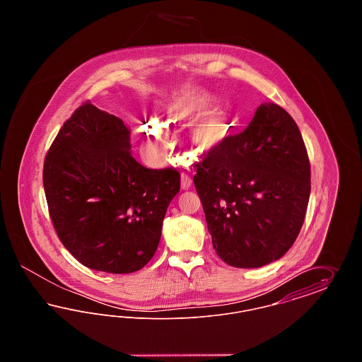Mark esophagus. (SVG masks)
I'll list each match as a JSON object with an SVG mask.
<instances>
[{"instance_id": "1", "label": "esophagus", "mask_w": 362, "mask_h": 362, "mask_svg": "<svg viewBox=\"0 0 362 362\" xmlns=\"http://www.w3.org/2000/svg\"><path fill=\"white\" fill-rule=\"evenodd\" d=\"M191 183H192V180H191L189 175H186V173L180 175V187H182V189H189L191 187Z\"/></svg>"}]
</instances>
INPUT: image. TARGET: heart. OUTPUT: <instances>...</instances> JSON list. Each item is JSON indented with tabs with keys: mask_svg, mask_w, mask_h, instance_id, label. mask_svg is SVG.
Wrapping results in <instances>:
<instances>
[{
	"mask_svg": "<svg viewBox=\"0 0 362 362\" xmlns=\"http://www.w3.org/2000/svg\"><path fill=\"white\" fill-rule=\"evenodd\" d=\"M213 98L207 92H192L173 104L168 122L175 124L192 123L189 138L192 145L202 153H216L224 149L232 136L230 121L220 108H211ZM146 130L148 146L152 153L160 155L165 149V133L160 123L152 122Z\"/></svg>",
	"mask_w": 362,
	"mask_h": 362,
	"instance_id": "b5f03b06",
	"label": "heart"
}]
</instances>
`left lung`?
I'll use <instances>...</instances> for the list:
<instances>
[{
	"label": "left lung",
	"instance_id": "1",
	"mask_svg": "<svg viewBox=\"0 0 362 362\" xmlns=\"http://www.w3.org/2000/svg\"><path fill=\"white\" fill-rule=\"evenodd\" d=\"M213 248L229 266L284 257L304 223L310 165L301 133L278 104H260L248 127L195 164Z\"/></svg>",
	"mask_w": 362,
	"mask_h": 362
}]
</instances>
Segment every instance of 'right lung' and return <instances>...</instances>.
Returning a JSON list of instances; mask_svg holds the SVG:
<instances>
[{
    "label": "right lung",
    "mask_w": 362,
    "mask_h": 362,
    "mask_svg": "<svg viewBox=\"0 0 362 362\" xmlns=\"http://www.w3.org/2000/svg\"><path fill=\"white\" fill-rule=\"evenodd\" d=\"M130 149L123 121L86 102L45 158L43 186L57 235L98 272L129 274L153 258L167 207L180 189L175 168L149 170Z\"/></svg>",
    "instance_id": "add662e5"
}]
</instances>
